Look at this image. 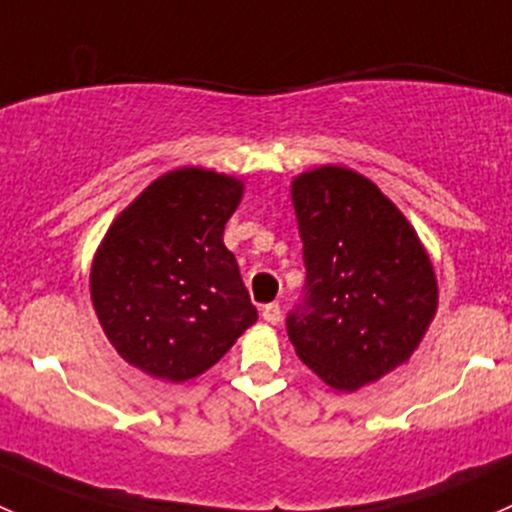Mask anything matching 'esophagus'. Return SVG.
Masks as SVG:
<instances>
[{"instance_id":"1","label":"esophagus","mask_w":512,"mask_h":512,"mask_svg":"<svg viewBox=\"0 0 512 512\" xmlns=\"http://www.w3.org/2000/svg\"><path fill=\"white\" fill-rule=\"evenodd\" d=\"M262 319H265L267 324H280L282 322V307L277 302H272V304H265V307H262Z\"/></svg>"}]
</instances>
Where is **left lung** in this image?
Here are the masks:
<instances>
[{"label": "left lung", "mask_w": 512, "mask_h": 512, "mask_svg": "<svg viewBox=\"0 0 512 512\" xmlns=\"http://www.w3.org/2000/svg\"><path fill=\"white\" fill-rule=\"evenodd\" d=\"M304 302L287 317L299 359L337 391L406 364L438 309L431 257L399 208L361 173L319 165L294 175Z\"/></svg>", "instance_id": "obj_1"}]
</instances>
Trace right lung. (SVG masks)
<instances>
[{"label": "right lung", "mask_w": 512, "mask_h": 512, "mask_svg": "<svg viewBox=\"0 0 512 512\" xmlns=\"http://www.w3.org/2000/svg\"><path fill=\"white\" fill-rule=\"evenodd\" d=\"M245 183L175 168L118 213L91 262V302L121 359L160 381L218 364L257 309L223 232Z\"/></svg>", "instance_id": "obj_1"}]
</instances>
